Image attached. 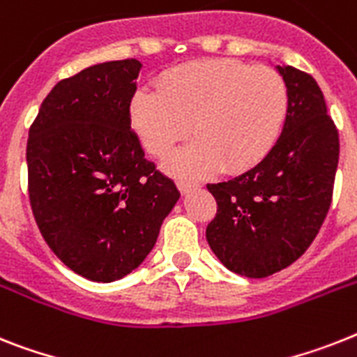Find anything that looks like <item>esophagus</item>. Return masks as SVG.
Listing matches in <instances>:
<instances>
[{
  "label": "esophagus",
  "instance_id": "34e87169",
  "mask_svg": "<svg viewBox=\"0 0 357 357\" xmlns=\"http://www.w3.org/2000/svg\"><path fill=\"white\" fill-rule=\"evenodd\" d=\"M176 185H178V190H181L182 193H188L190 190H195L199 184L193 181H188V178H178V181H176Z\"/></svg>",
  "mask_w": 357,
  "mask_h": 357
}]
</instances>
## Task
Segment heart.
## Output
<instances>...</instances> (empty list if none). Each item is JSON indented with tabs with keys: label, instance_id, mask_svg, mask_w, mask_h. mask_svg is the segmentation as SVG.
<instances>
[{
	"label": "heart",
	"instance_id": "b5f03b06",
	"mask_svg": "<svg viewBox=\"0 0 357 357\" xmlns=\"http://www.w3.org/2000/svg\"><path fill=\"white\" fill-rule=\"evenodd\" d=\"M288 113V87L278 70L237 60H199L167 69L158 91L144 89L131 104L144 147L164 157L188 135L197 140L173 153L175 173L202 175L220 164L243 169L275 144Z\"/></svg>",
	"mask_w": 357,
	"mask_h": 357
}]
</instances>
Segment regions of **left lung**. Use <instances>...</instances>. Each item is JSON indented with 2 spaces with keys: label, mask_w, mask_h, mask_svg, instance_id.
Masks as SVG:
<instances>
[{
  "label": "left lung",
  "mask_w": 357,
  "mask_h": 357,
  "mask_svg": "<svg viewBox=\"0 0 357 357\" xmlns=\"http://www.w3.org/2000/svg\"><path fill=\"white\" fill-rule=\"evenodd\" d=\"M288 87L281 137L257 166L208 184L217 213L206 228L228 270L268 278L308 250L331 210L340 135L319 85L296 67H278Z\"/></svg>",
  "instance_id": "1"
}]
</instances>
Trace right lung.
Listing matches in <instances>:
<instances>
[{
  "instance_id": "obj_1",
  "label": "right lung",
  "mask_w": 357,
  "mask_h": 357,
  "mask_svg": "<svg viewBox=\"0 0 357 357\" xmlns=\"http://www.w3.org/2000/svg\"><path fill=\"white\" fill-rule=\"evenodd\" d=\"M138 60L105 61L60 79L29 129L32 215L73 272L111 282L147 257L181 197L131 129Z\"/></svg>"
}]
</instances>
